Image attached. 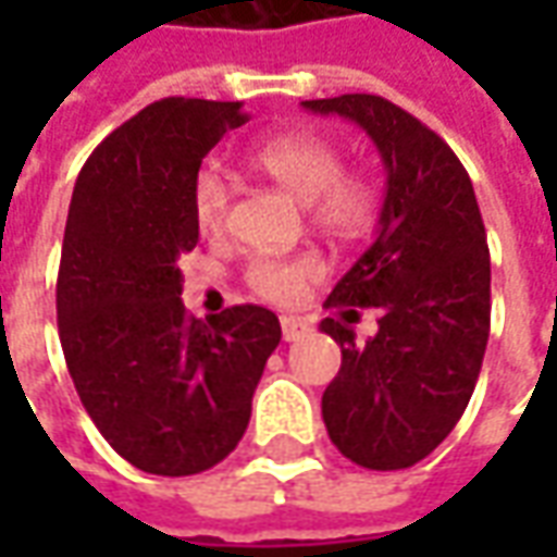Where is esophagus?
Instances as JSON below:
<instances>
[{"instance_id":"obj_1","label":"esophagus","mask_w":557,"mask_h":557,"mask_svg":"<svg viewBox=\"0 0 557 557\" xmlns=\"http://www.w3.org/2000/svg\"><path fill=\"white\" fill-rule=\"evenodd\" d=\"M280 327H283V339L292 343V339L304 337V334L310 331V322L301 319V315H283V319H280Z\"/></svg>"}]
</instances>
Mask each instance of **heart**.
<instances>
[{"mask_svg": "<svg viewBox=\"0 0 557 557\" xmlns=\"http://www.w3.org/2000/svg\"><path fill=\"white\" fill-rule=\"evenodd\" d=\"M253 166L307 202L315 226L331 235H355L373 220L375 190L358 172H343L337 146L331 139L295 131L268 139L253 151ZM194 218L202 235L214 238L230 220V184L218 170H202L194 182ZM319 274L310 256L280 259L259 256L247 268V283L265 301H295L307 280Z\"/></svg>", "mask_w": 557, "mask_h": 557, "instance_id": "1", "label": "heart"}]
</instances>
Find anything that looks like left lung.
Instances as JSON below:
<instances>
[{"label":"left lung","mask_w":557,"mask_h":557,"mask_svg":"<svg viewBox=\"0 0 557 557\" xmlns=\"http://www.w3.org/2000/svg\"><path fill=\"white\" fill-rule=\"evenodd\" d=\"M367 131L385 166L373 244L343 274L327 307L380 310L367 344L337 319L322 331L343 363L322 394L337 450L373 471L420 462L450 435L478 385L490 339V247L466 166L435 131L379 95L304 101Z\"/></svg>","instance_id":"left-lung-1"}]
</instances>
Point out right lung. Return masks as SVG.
<instances>
[{
	"label": "right lung",
	"mask_w": 557,
	"mask_h": 557,
	"mask_svg": "<svg viewBox=\"0 0 557 557\" xmlns=\"http://www.w3.org/2000/svg\"><path fill=\"white\" fill-rule=\"evenodd\" d=\"M242 103L163 98L91 151L67 208L59 339L83 406L115 454L187 478L238 447L277 315L238 304L194 319L178 256L194 250V182Z\"/></svg>",
	"instance_id": "right-lung-1"
}]
</instances>
